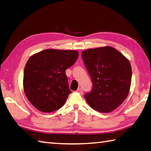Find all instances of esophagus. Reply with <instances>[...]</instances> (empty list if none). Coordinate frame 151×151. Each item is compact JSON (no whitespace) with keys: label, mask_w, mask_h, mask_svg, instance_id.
I'll list each match as a JSON object with an SVG mask.
<instances>
[{"label":"esophagus","mask_w":151,"mask_h":151,"mask_svg":"<svg viewBox=\"0 0 151 151\" xmlns=\"http://www.w3.org/2000/svg\"><path fill=\"white\" fill-rule=\"evenodd\" d=\"M77 92L79 93H83V89H82L81 88H79V89L77 90Z\"/></svg>","instance_id":"esophagus-1"}]
</instances>
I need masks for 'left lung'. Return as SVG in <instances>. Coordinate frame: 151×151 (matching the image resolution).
<instances>
[{
    "mask_svg": "<svg viewBox=\"0 0 151 151\" xmlns=\"http://www.w3.org/2000/svg\"><path fill=\"white\" fill-rule=\"evenodd\" d=\"M81 56L93 83L91 91L84 95L85 100L98 112H112L128 95L132 76L130 62L110 47L84 50Z\"/></svg>",
    "mask_w": 151,
    "mask_h": 151,
    "instance_id": "8db88e82",
    "label": "left lung"
}]
</instances>
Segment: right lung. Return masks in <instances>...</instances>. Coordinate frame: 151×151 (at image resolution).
Instances as JSON below:
<instances>
[{
    "label": "right lung",
    "mask_w": 151,
    "mask_h": 151,
    "mask_svg": "<svg viewBox=\"0 0 151 151\" xmlns=\"http://www.w3.org/2000/svg\"><path fill=\"white\" fill-rule=\"evenodd\" d=\"M78 51L47 49L28 60L24 72V89L34 107L52 112L63 106L72 93L66 70L78 58Z\"/></svg>",
    "instance_id": "right-lung-1"
}]
</instances>
